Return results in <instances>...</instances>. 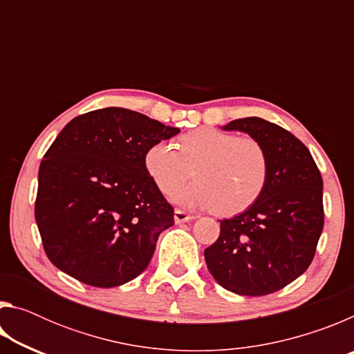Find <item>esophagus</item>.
Wrapping results in <instances>:
<instances>
[{
	"mask_svg": "<svg viewBox=\"0 0 354 354\" xmlns=\"http://www.w3.org/2000/svg\"><path fill=\"white\" fill-rule=\"evenodd\" d=\"M194 218H195L194 215L184 212V211H181V209H176V211H175V221H176V223H184V221H190Z\"/></svg>",
	"mask_w": 354,
	"mask_h": 354,
	"instance_id": "obj_1",
	"label": "esophagus"
}]
</instances>
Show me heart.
<instances>
[{"label":"heart","mask_w":354,"mask_h":354,"mask_svg":"<svg viewBox=\"0 0 354 354\" xmlns=\"http://www.w3.org/2000/svg\"><path fill=\"white\" fill-rule=\"evenodd\" d=\"M145 169L164 195H173L192 176L196 183L176 195L187 206L214 209L225 217L242 214L261 198L270 162L266 148L253 137L200 128L171 142L147 149Z\"/></svg>","instance_id":"obj_1"}]
</instances>
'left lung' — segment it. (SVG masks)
<instances>
[{
    "instance_id": "8db88e82",
    "label": "left lung",
    "mask_w": 354,
    "mask_h": 354,
    "mask_svg": "<svg viewBox=\"0 0 354 354\" xmlns=\"http://www.w3.org/2000/svg\"><path fill=\"white\" fill-rule=\"evenodd\" d=\"M266 148L270 173L259 200L220 221V236L205 250L209 272L226 290L261 297L281 290L310 266L323 230V179L304 143L259 117L232 120Z\"/></svg>"
}]
</instances>
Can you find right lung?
Wrapping results in <instances>:
<instances>
[{
    "mask_svg": "<svg viewBox=\"0 0 354 354\" xmlns=\"http://www.w3.org/2000/svg\"><path fill=\"white\" fill-rule=\"evenodd\" d=\"M178 133L123 107L82 113L61 131L40 162L34 211L59 270L103 289L145 270L159 234L175 223L145 154Z\"/></svg>",
    "mask_w": 354,
    "mask_h": 354,
    "instance_id": "right-lung-1",
    "label": "right lung"
}]
</instances>
